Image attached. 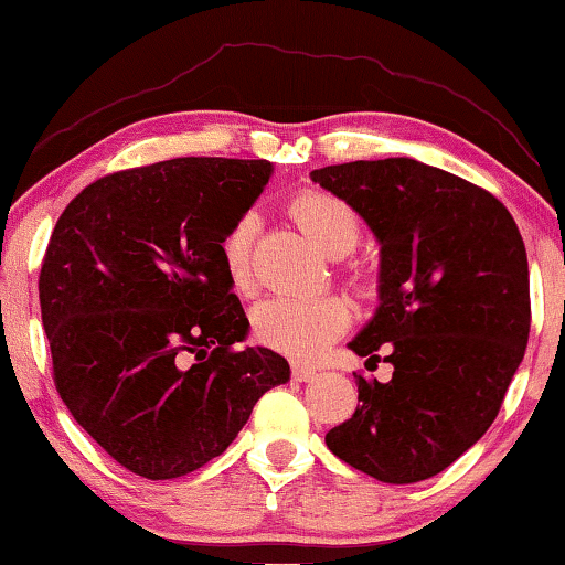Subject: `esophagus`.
<instances>
[{"mask_svg": "<svg viewBox=\"0 0 565 565\" xmlns=\"http://www.w3.org/2000/svg\"><path fill=\"white\" fill-rule=\"evenodd\" d=\"M292 376H296V381H300V384H306V381H313L319 376L317 373V369H311V365H296V369H292Z\"/></svg>", "mask_w": 565, "mask_h": 565, "instance_id": "34e87169", "label": "esophagus"}]
</instances>
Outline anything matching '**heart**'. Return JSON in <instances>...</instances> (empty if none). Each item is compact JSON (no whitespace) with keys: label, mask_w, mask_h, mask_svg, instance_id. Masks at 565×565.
<instances>
[{"label":"heart","mask_w":565,"mask_h":565,"mask_svg":"<svg viewBox=\"0 0 565 565\" xmlns=\"http://www.w3.org/2000/svg\"><path fill=\"white\" fill-rule=\"evenodd\" d=\"M292 217L309 233V238L327 256H345L361 238V223L348 202L327 192H306L292 202ZM259 228L254 212L241 215L225 233L223 254L225 273L236 288L252 280V244ZM350 309L334 296H275L254 309V332L269 348L292 358L317 355L329 340L345 332Z\"/></svg>","instance_id":"heart-1"}]
</instances>
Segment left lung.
Here are the masks:
<instances>
[{
  "instance_id": "1",
  "label": "left lung",
  "mask_w": 565,
  "mask_h": 565,
  "mask_svg": "<svg viewBox=\"0 0 565 565\" xmlns=\"http://www.w3.org/2000/svg\"><path fill=\"white\" fill-rule=\"evenodd\" d=\"M379 241V306L348 342L392 363L355 373V413L327 434L334 457L381 482L444 472L495 420L530 337L522 233L486 189L413 158L311 171Z\"/></svg>"
}]
</instances>
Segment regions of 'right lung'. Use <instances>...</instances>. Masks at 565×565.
I'll return each mask as SVG.
<instances>
[{"label":"right lung","mask_w":565,"mask_h":565,"mask_svg":"<svg viewBox=\"0 0 565 565\" xmlns=\"http://www.w3.org/2000/svg\"><path fill=\"white\" fill-rule=\"evenodd\" d=\"M269 160L173 158L104 175L58 217L39 296L54 381L106 454L173 480L233 444L290 379L225 273V233L265 192Z\"/></svg>","instance_id":"add662e5"}]
</instances>
